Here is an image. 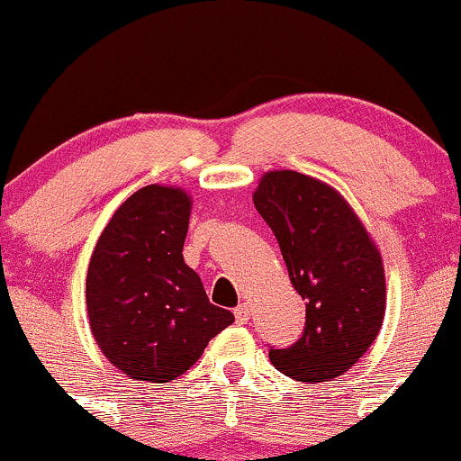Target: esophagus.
I'll use <instances>...</instances> for the list:
<instances>
[{
	"label": "esophagus",
	"mask_w": 461,
	"mask_h": 461,
	"mask_svg": "<svg viewBox=\"0 0 461 461\" xmlns=\"http://www.w3.org/2000/svg\"><path fill=\"white\" fill-rule=\"evenodd\" d=\"M234 316H236V322L238 325H245L249 321V316H251V308H249L247 303H240L238 308L234 310Z\"/></svg>",
	"instance_id": "34e87169"
}]
</instances>
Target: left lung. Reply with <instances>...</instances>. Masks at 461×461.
Listing matches in <instances>:
<instances>
[{
    "label": "left lung",
    "instance_id": "obj_1",
    "mask_svg": "<svg viewBox=\"0 0 461 461\" xmlns=\"http://www.w3.org/2000/svg\"><path fill=\"white\" fill-rule=\"evenodd\" d=\"M253 205L305 299L303 336L288 348H271L273 366L305 384L340 377L382 330V253L348 201L316 177L288 168L264 173Z\"/></svg>",
    "mask_w": 461,
    "mask_h": 461
}]
</instances>
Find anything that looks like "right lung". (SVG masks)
I'll return each mask as SVG.
<instances>
[{
  "instance_id": "add662e5",
  "label": "right lung",
  "mask_w": 461,
  "mask_h": 461,
  "mask_svg": "<svg viewBox=\"0 0 461 461\" xmlns=\"http://www.w3.org/2000/svg\"><path fill=\"white\" fill-rule=\"evenodd\" d=\"M193 197L149 184L130 194L104 227L86 275L95 342L113 366L136 382L164 384L201 357L234 322L216 308L184 262Z\"/></svg>"
}]
</instances>
